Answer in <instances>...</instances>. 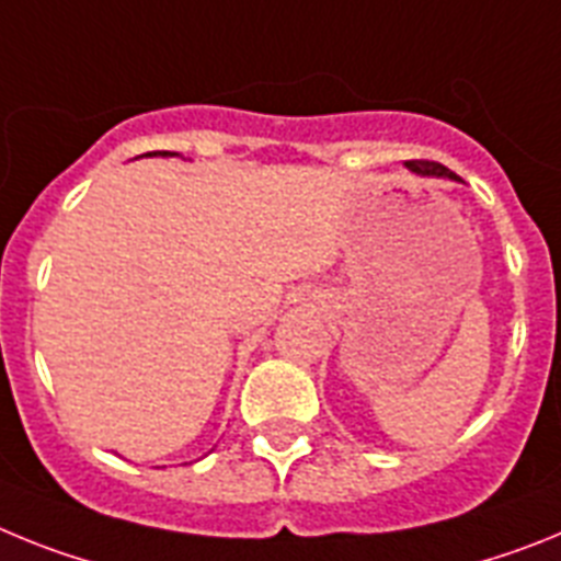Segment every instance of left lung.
Segmentation results:
<instances>
[{
	"instance_id": "1",
	"label": "left lung",
	"mask_w": 561,
	"mask_h": 561,
	"mask_svg": "<svg viewBox=\"0 0 561 561\" xmlns=\"http://www.w3.org/2000/svg\"><path fill=\"white\" fill-rule=\"evenodd\" d=\"M407 165L415 174H423V178H449V180H460L455 172H449L446 165L435 163V160H407Z\"/></svg>"
}]
</instances>
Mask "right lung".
<instances>
[{
	"mask_svg": "<svg viewBox=\"0 0 561 561\" xmlns=\"http://www.w3.org/2000/svg\"><path fill=\"white\" fill-rule=\"evenodd\" d=\"M146 154H152V152H146ZM154 154H158V152H154ZM160 154H178V152H160Z\"/></svg>",
	"mask_w": 561,
	"mask_h": 561,
	"instance_id": "add662e5",
	"label": "right lung"
}]
</instances>
